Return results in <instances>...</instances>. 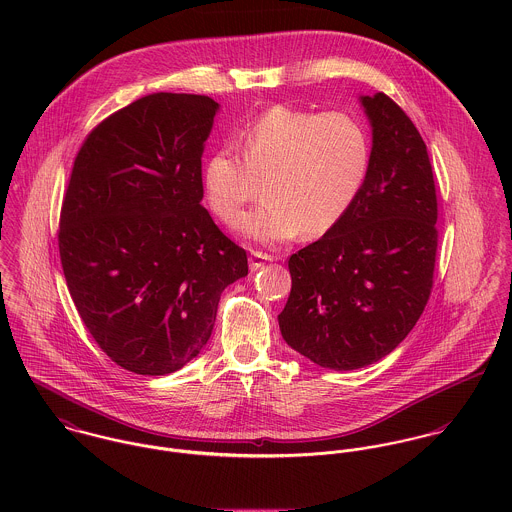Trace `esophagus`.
<instances>
[{"label":"esophagus","instance_id":"34e87169","mask_svg":"<svg viewBox=\"0 0 512 512\" xmlns=\"http://www.w3.org/2000/svg\"><path fill=\"white\" fill-rule=\"evenodd\" d=\"M274 260V256L272 254H266V252H258V250H254L252 254H250V270H258L260 266H264L266 262H272Z\"/></svg>","mask_w":512,"mask_h":512}]
</instances>
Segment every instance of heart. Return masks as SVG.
<instances>
[{
	"instance_id": "heart-1",
	"label": "heart",
	"mask_w": 512,
	"mask_h": 512,
	"mask_svg": "<svg viewBox=\"0 0 512 512\" xmlns=\"http://www.w3.org/2000/svg\"><path fill=\"white\" fill-rule=\"evenodd\" d=\"M232 147L215 149L203 163V189L211 211L234 224L242 209L264 201L242 219L254 240L317 238L353 209L370 169V138L347 112H305L272 106L244 124Z\"/></svg>"
}]
</instances>
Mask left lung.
<instances>
[{
    "label": "left lung",
    "instance_id": "obj_1",
    "mask_svg": "<svg viewBox=\"0 0 512 512\" xmlns=\"http://www.w3.org/2000/svg\"><path fill=\"white\" fill-rule=\"evenodd\" d=\"M372 124L365 187L353 209L288 260L292 292L278 315L286 343L333 370L392 353L434 286L438 197L418 128L384 92L361 98Z\"/></svg>",
    "mask_w": 512,
    "mask_h": 512
}]
</instances>
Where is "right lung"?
Instances as JSON below:
<instances>
[{
    "label": "right lung",
    "mask_w": 512,
    "mask_h": 512,
    "mask_svg": "<svg viewBox=\"0 0 512 512\" xmlns=\"http://www.w3.org/2000/svg\"><path fill=\"white\" fill-rule=\"evenodd\" d=\"M219 104L149 94L82 142L63 197L59 252L76 311L122 368L159 376L207 345L246 250L201 207L203 144Z\"/></svg>",
    "instance_id": "right-lung-1"
}]
</instances>
